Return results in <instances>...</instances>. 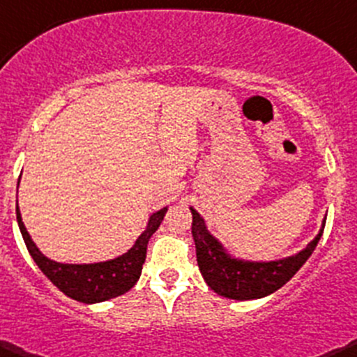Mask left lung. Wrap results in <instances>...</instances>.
<instances>
[{"instance_id": "1", "label": "left lung", "mask_w": 357, "mask_h": 357, "mask_svg": "<svg viewBox=\"0 0 357 357\" xmlns=\"http://www.w3.org/2000/svg\"><path fill=\"white\" fill-rule=\"evenodd\" d=\"M190 213L197 266L204 282L218 296L235 301L261 299L284 287L313 255L325 229L323 220L318 235L296 255L282 259L251 261L230 255L222 242L209 232L203 216L194 208H190Z\"/></svg>"}]
</instances>
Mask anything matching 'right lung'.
<instances>
[{
    "instance_id": "right-lung-1",
    "label": "right lung",
    "mask_w": 357,
    "mask_h": 357,
    "mask_svg": "<svg viewBox=\"0 0 357 357\" xmlns=\"http://www.w3.org/2000/svg\"><path fill=\"white\" fill-rule=\"evenodd\" d=\"M20 183V180H18ZM18 192V185H17ZM168 208H161L160 211L153 213L148 220L144 232L137 237L130 249L123 255L113 259L99 261V263H58L44 256L22 222L20 209L17 201V222L27 245L29 255L36 261L39 270L46 275L54 287H58L70 299H75L84 304H96L102 301L113 299L122 294L128 292L139 280L142 271V264L146 261V251L151 235L156 232L158 227L163 222Z\"/></svg>"
}]
</instances>
